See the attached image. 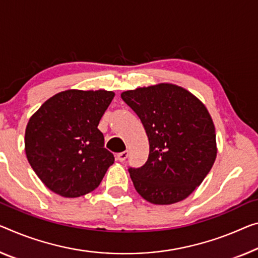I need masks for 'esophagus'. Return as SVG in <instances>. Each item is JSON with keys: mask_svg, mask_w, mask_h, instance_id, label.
Returning a JSON list of instances; mask_svg holds the SVG:
<instances>
[{"mask_svg": "<svg viewBox=\"0 0 258 258\" xmlns=\"http://www.w3.org/2000/svg\"><path fill=\"white\" fill-rule=\"evenodd\" d=\"M128 156H129V152L128 151H123V152H120V153H117V160L118 161H124L126 158H128Z\"/></svg>", "mask_w": 258, "mask_h": 258, "instance_id": "34e87169", "label": "esophagus"}]
</instances>
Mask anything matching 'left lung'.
<instances>
[{"mask_svg":"<svg viewBox=\"0 0 258 258\" xmlns=\"http://www.w3.org/2000/svg\"><path fill=\"white\" fill-rule=\"evenodd\" d=\"M123 100L144 125L150 143L146 162L129 167L134 187L152 204L187 198L216 160V130L205 106L173 84L125 91Z\"/></svg>","mask_w":258,"mask_h":258,"instance_id":"8db88e82","label":"left lung"}]
</instances>
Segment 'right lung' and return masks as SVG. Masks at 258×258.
<instances>
[{
    "label": "right lung",
    "mask_w": 258,
    "mask_h": 258,
    "mask_svg": "<svg viewBox=\"0 0 258 258\" xmlns=\"http://www.w3.org/2000/svg\"><path fill=\"white\" fill-rule=\"evenodd\" d=\"M115 94L68 90L55 94L30 118L25 152L43 184L63 197H79L98 188L114 162L98 129Z\"/></svg>",
    "instance_id": "right-lung-1"
}]
</instances>
